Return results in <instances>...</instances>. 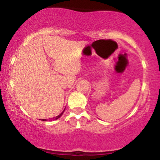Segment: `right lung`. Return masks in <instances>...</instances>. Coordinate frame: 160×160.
Masks as SVG:
<instances>
[{
  "label": "right lung",
  "instance_id": "1",
  "mask_svg": "<svg viewBox=\"0 0 160 160\" xmlns=\"http://www.w3.org/2000/svg\"><path fill=\"white\" fill-rule=\"evenodd\" d=\"M65 110H64V111H62V113H60V114L58 115V116H57V117H53V118H51V119L49 118V119H48V120H57V119L59 118V117H62V115L63 114V113H64V111H65ZM43 120V121H46V120H47V119H43V120Z\"/></svg>",
  "mask_w": 160,
  "mask_h": 160
}]
</instances>
